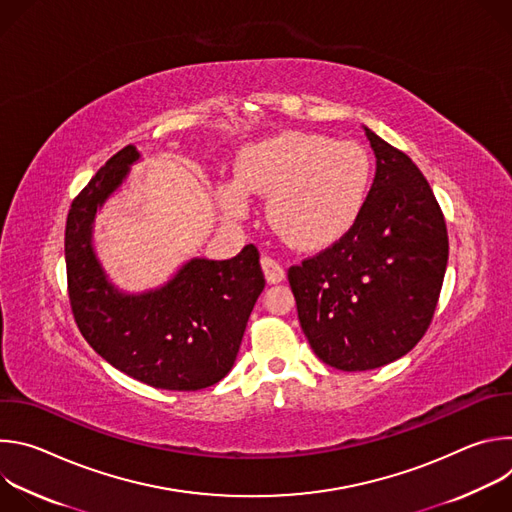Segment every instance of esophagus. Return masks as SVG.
<instances>
[{"instance_id": "1", "label": "esophagus", "mask_w": 512, "mask_h": 512, "mask_svg": "<svg viewBox=\"0 0 512 512\" xmlns=\"http://www.w3.org/2000/svg\"><path fill=\"white\" fill-rule=\"evenodd\" d=\"M261 267H263V273H265L267 283H279V281H283L285 271H283V267H281L275 259L263 257V259H261Z\"/></svg>"}]
</instances>
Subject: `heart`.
Instances as JSON below:
<instances>
[{"mask_svg":"<svg viewBox=\"0 0 512 512\" xmlns=\"http://www.w3.org/2000/svg\"><path fill=\"white\" fill-rule=\"evenodd\" d=\"M235 176L218 184V200L229 216H247L249 191L267 196L265 214L273 231L291 247L318 251L358 221L371 192L373 162L354 141L281 131L245 145Z\"/></svg>","mask_w":512,"mask_h":512,"instance_id":"1","label":"heart"}]
</instances>
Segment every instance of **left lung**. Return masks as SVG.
Masks as SVG:
<instances>
[{
    "mask_svg": "<svg viewBox=\"0 0 512 512\" xmlns=\"http://www.w3.org/2000/svg\"><path fill=\"white\" fill-rule=\"evenodd\" d=\"M364 135L377 172L358 221L287 271L312 350L350 373L379 369L421 340L448 265L446 221L427 180L369 127Z\"/></svg>",
    "mask_w": 512,
    "mask_h": 512,
    "instance_id": "obj_1",
    "label": "left lung"
}]
</instances>
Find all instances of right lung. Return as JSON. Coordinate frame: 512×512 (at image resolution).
I'll use <instances>...</instances> for the list:
<instances>
[{
	"label": "right lung",
	"mask_w": 512,
	"mask_h": 512,
	"mask_svg": "<svg viewBox=\"0 0 512 512\" xmlns=\"http://www.w3.org/2000/svg\"><path fill=\"white\" fill-rule=\"evenodd\" d=\"M139 160L127 145L70 206L64 257L72 314L93 350L121 373L156 389H206L235 364L265 287L259 253L247 245L225 261L192 257L160 287L119 289L97 257L95 218Z\"/></svg>",
	"instance_id": "right-lung-1"
}]
</instances>
